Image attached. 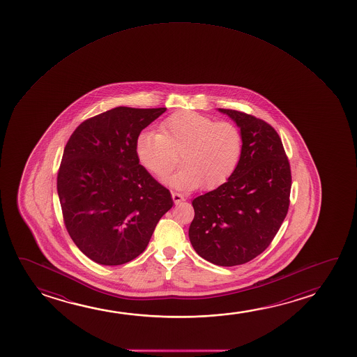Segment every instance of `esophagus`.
Instances as JSON below:
<instances>
[{
    "label": "esophagus",
    "mask_w": 357,
    "mask_h": 357,
    "mask_svg": "<svg viewBox=\"0 0 357 357\" xmlns=\"http://www.w3.org/2000/svg\"><path fill=\"white\" fill-rule=\"evenodd\" d=\"M172 199H173L176 205L181 204V201L185 200V199H184V196L179 194V192H176V191H172Z\"/></svg>",
    "instance_id": "1"
}]
</instances>
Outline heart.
I'll list each match as a JSON object with an SVG mask.
<instances>
[{"label":"heart","instance_id":"b5f03b06","mask_svg":"<svg viewBox=\"0 0 357 357\" xmlns=\"http://www.w3.org/2000/svg\"><path fill=\"white\" fill-rule=\"evenodd\" d=\"M135 153L157 178L168 176L181 155L183 167L165 183L186 190L201 184L204 189H215L228 181L239 165L243 135L234 123L215 122L205 114L186 111L160 123L157 132H140Z\"/></svg>","mask_w":357,"mask_h":357}]
</instances>
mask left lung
Returning a JSON list of instances; mask_svg holds the SVG:
<instances>
[{
	"mask_svg": "<svg viewBox=\"0 0 357 357\" xmlns=\"http://www.w3.org/2000/svg\"><path fill=\"white\" fill-rule=\"evenodd\" d=\"M240 128L243 153L234 173L192 200V248L217 266L246 264L268 248L288 213L291 172L278 132L259 118L218 108Z\"/></svg>",
	"mask_w": 357,
	"mask_h": 357,
	"instance_id": "left-lung-1",
	"label": "left lung"
}]
</instances>
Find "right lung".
Here are the masks:
<instances>
[{
    "instance_id": "obj_1",
    "label": "right lung",
    "mask_w": 357,
    "mask_h": 357,
    "mask_svg": "<svg viewBox=\"0 0 357 357\" xmlns=\"http://www.w3.org/2000/svg\"><path fill=\"white\" fill-rule=\"evenodd\" d=\"M167 108L116 107L79 126L64 147L57 192L64 225L96 264H127L146 249L171 192L139 163L135 140Z\"/></svg>"
}]
</instances>
